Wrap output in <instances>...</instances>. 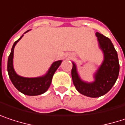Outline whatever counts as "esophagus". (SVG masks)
I'll use <instances>...</instances> for the list:
<instances>
[{
	"label": "esophagus",
	"mask_w": 125,
	"mask_h": 125,
	"mask_svg": "<svg viewBox=\"0 0 125 125\" xmlns=\"http://www.w3.org/2000/svg\"><path fill=\"white\" fill-rule=\"evenodd\" d=\"M74 56V54H72V55H71V57H70V58H73Z\"/></svg>",
	"instance_id": "34e87169"
}]
</instances>
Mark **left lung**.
Wrapping results in <instances>:
<instances>
[{
    "instance_id": "obj_1",
    "label": "left lung",
    "mask_w": 125,
    "mask_h": 125,
    "mask_svg": "<svg viewBox=\"0 0 125 125\" xmlns=\"http://www.w3.org/2000/svg\"><path fill=\"white\" fill-rule=\"evenodd\" d=\"M98 45L103 53L104 59L94 74V81L89 82L82 80L74 62L72 69V77L76 90L84 96L96 98L107 94L115 84L119 72L117 53L111 40L96 32Z\"/></svg>"
}]
</instances>
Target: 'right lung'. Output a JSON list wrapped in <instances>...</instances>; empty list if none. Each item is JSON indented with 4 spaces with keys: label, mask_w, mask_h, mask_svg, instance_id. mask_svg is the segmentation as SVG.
<instances>
[{
    "label": "right lung",
    "mask_w": 125,
    "mask_h": 125,
    "mask_svg": "<svg viewBox=\"0 0 125 125\" xmlns=\"http://www.w3.org/2000/svg\"><path fill=\"white\" fill-rule=\"evenodd\" d=\"M29 31L30 30L26 31L24 33L29 32ZM23 36V35H22L13 43L12 46L10 53L8 59V76L13 84L20 92L28 96L40 95V94L45 93L49 88V86L51 85L53 76L55 73V72L56 71V69L61 65L62 60L54 62L51 65L48 72L43 76H38V77L29 78V77H24V76H21L18 75L16 72L13 68V53H14V48L16 45L17 44L18 42L21 39Z\"/></svg>",
    "instance_id": "1"
}]
</instances>
